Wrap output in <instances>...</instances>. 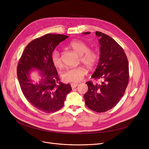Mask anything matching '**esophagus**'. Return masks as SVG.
Returning <instances> with one entry per match:
<instances>
[{"label": "esophagus", "mask_w": 149, "mask_h": 149, "mask_svg": "<svg viewBox=\"0 0 149 149\" xmlns=\"http://www.w3.org/2000/svg\"><path fill=\"white\" fill-rule=\"evenodd\" d=\"M78 84L77 83H71V88H76V87H77L78 86Z\"/></svg>", "instance_id": "1"}]
</instances>
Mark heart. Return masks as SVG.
I'll return each instance as SVG.
<instances>
[{
    "label": "heart",
    "instance_id": "heart-1",
    "mask_svg": "<svg viewBox=\"0 0 149 149\" xmlns=\"http://www.w3.org/2000/svg\"><path fill=\"white\" fill-rule=\"evenodd\" d=\"M69 47L80 55V60L84 65L89 68L95 66L100 59V55L94 49H89L88 45L81 40H74L70 43ZM51 59L54 66L59 68L62 66L60 53L54 49L51 54ZM87 71L82 66L66 69L61 74V78L66 82L78 83L81 81L86 74Z\"/></svg>",
    "mask_w": 149,
    "mask_h": 149
}]
</instances>
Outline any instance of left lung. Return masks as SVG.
<instances>
[{
  "label": "left lung",
  "instance_id": "left-lung-1",
  "mask_svg": "<svg viewBox=\"0 0 149 149\" xmlns=\"http://www.w3.org/2000/svg\"><path fill=\"white\" fill-rule=\"evenodd\" d=\"M96 35L100 38V58L91 77L102 81L86 83L88 90L84 97L90 109L104 112L114 107L123 96L129 83V63L123 48L113 38L100 31H96Z\"/></svg>",
  "mask_w": 149,
  "mask_h": 149
}]
</instances>
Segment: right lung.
<instances>
[{
    "label": "right lung",
    "instance_id": "1",
    "mask_svg": "<svg viewBox=\"0 0 149 149\" xmlns=\"http://www.w3.org/2000/svg\"><path fill=\"white\" fill-rule=\"evenodd\" d=\"M69 37L60 34H46L32 40L24 50L18 63L17 74L25 97L37 109L47 113L63 106L66 94L71 91L70 84L60 81L51 59L52 52ZM33 69L40 70L42 79L33 83L29 78Z\"/></svg>",
    "mask_w": 149,
    "mask_h": 149
}]
</instances>
